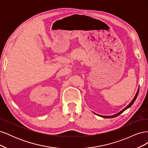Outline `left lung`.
<instances>
[{
	"label": "left lung",
	"mask_w": 148,
	"mask_h": 148,
	"mask_svg": "<svg viewBox=\"0 0 148 148\" xmlns=\"http://www.w3.org/2000/svg\"><path fill=\"white\" fill-rule=\"evenodd\" d=\"M138 92H139V88H138V91H137V92H136V95H135V97H134V98L133 99V100L131 101V102L130 103V104L126 107H125V108L123 109V110H122L121 111H120L119 112H118L117 114H114V115H110V116H104V115H98V114H95L96 115H99V116H100V117H103V118H107V119H109V118H114V117H117V116H118V115H119L120 114H122V112H123L125 110H127V109H128V108H130V107L132 106V104H133L134 103V102L135 101V100H136V97H137V96H138Z\"/></svg>",
	"instance_id": "8db88e82"
}]
</instances>
